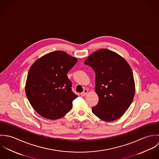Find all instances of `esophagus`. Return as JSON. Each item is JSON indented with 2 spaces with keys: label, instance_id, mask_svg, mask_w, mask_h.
<instances>
[{
  "label": "esophagus",
  "instance_id": "obj_1",
  "mask_svg": "<svg viewBox=\"0 0 159 159\" xmlns=\"http://www.w3.org/2000/svg\"><path fill=\"white\" fill-rule=\"evenodd\" d=\"M88 92V90L86 89L84 90V91H83V92L81 93V96H85V95L87 94Z\"/></svg>",
  "mask_w": 159,
  "mask_h": 159
}]
</instances>
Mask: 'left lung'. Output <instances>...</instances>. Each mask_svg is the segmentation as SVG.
I'll return each mask as SVG.
<instances>
[{
    "label": "left lung",
    "instance_id": "1",
    "mask_svg": "<svg viewBox=\"0 0 159 159\" xmlns=\"http://www.w3.org/2000/svg\"><path fill=\"white\" fill-rule=\"evenodd\" d=\"M84 64L95 73V92L99 100L92 107V113L107 122L120 118L135 95V84L130 66L124 57L107 49L95 51Z\"/></svg>",
    "mask_w": 159,
    "mask_h": 159
}]
</instances>
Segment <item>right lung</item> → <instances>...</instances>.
<instances>
[{
	"label": "right lung",
	"mask_w": 159,
	"mask_h": 159,
	"mask_svg": "<svg viewBox=\"0 0 159 159\" xmlns=\"http://www.w3.org/2000/svg\"><path fill=\"white\" fill-rule=\"evenodd\" d=\"M78 59L62 51L48 53L38 59L28 72L25 91L35 111L51 120L60 119L72 108L78 95L71 89L68 71Z\"/></svg>",
	"instance_id": "right-lung-1"
}]
</instances>
